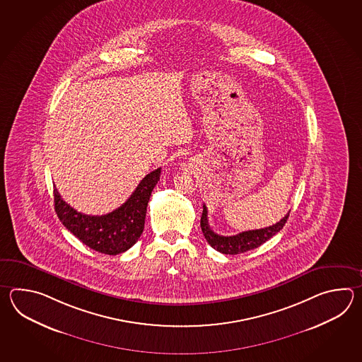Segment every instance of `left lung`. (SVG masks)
<instances>
[{
  "label": "left lung",
  "mask_w": 362,
  "mask_h": 362,
  "mask_svg": "<svg viewBox=\"0 0 362 362\" xmlns=\"http://www.w3.org/2000/svg\"><path fill=\"white\" fill-rule=\"evenodd\" d=\"M207 214V207H206V204H203V214L200 217V228L203 231V235H204V238L207 239L208 243L212 248H215L216 251L225 255L243 254L250 250L262 246V243H265L268 239L276 235L278 231L284 228V225L290 216V214H287L282 220H279L278 223L272 226L256 229V230L242 231L237 235L225 237V235L217 234L209 228Z\"/></svg>",
  "instance_id": "8db88e82"
}]
</instances>
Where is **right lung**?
Returning a JSON list of instances; mask_svg holds the SVG:
<instances>
[{"mask_svg":"<svg viewBox=\"0 0 362 362\" xmlns=\"http://www.w3.org/2000/svg\"><path fill=\"white\" fill-rule=\"evenodd\" d=\"M160 170L158 168L146 175L128 200L107 215L77 212L54 189L55 212L66 229L89 248L100 254H122L139 240L144 231L147 203L160 178Z\"/></svg>","mask_w":362,"mask_h":362,"instance_id":"right-lung-1","label":"right lung"}]
</instances>
